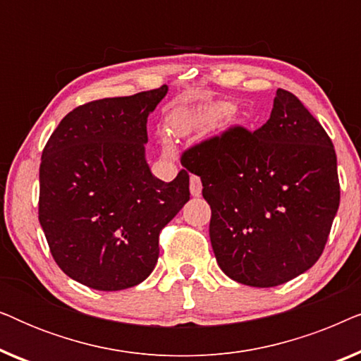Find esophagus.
Masks as SVG:
<instances>
[{"label":"esophagus","mask_w":361,"mask_h":361,"mask_svg":"<svg viewBox=\"0 0 361 361\" xmlns=\"http://www.w3.org/2000/svg\"><path fill=\"white\" fill-rule=\"evenodd\" d=\"M190 194L194 197H199L202 194V182L200 177L190 176Z\"/></svg>","instance_id":"esophagus-1"}]
</instances>
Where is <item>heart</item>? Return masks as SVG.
Masks as SVG:
<instances>
[{"instance_id": "heart-1", "label": "heart", "mask_w": 361, "mask_h": 361, "mask_svg": "<svg viewBox=\"0 0 361 361\" xmlns=\"http://www.w3.org/2000/svg\"><path fill=\"white\" fill-rule=\"evenodd\" d=\"M192 123H194V116L187 111H177L174 115L169 116V130L177 136H184L190 131ZM162 149L166 152H172V142L167 136L161 137Z\"/></svg>"}]
</instances>
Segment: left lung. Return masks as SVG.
I'll use <instances>...</instances> for the list:
<instances>
[{
  "label": "left lung",
  "instance_id": "8db88e82",
  "mask_svg": "<svg viewBox=\"0 0 361 361\" xmlns=\"http://www.w3.org/2000/svg\"><path fill=\"white\" fill-rule=\"evenodd\" d=\"M180 162L200 177L212 248L230 279L274 288L320 258L340 204L337 156L293 93L276 92L259 130L233 128L185 151Z\"/></svg>",
  "mask_w": 361,
  "mask_h": 361
}]
</instances>
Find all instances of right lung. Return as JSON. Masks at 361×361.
<instances>
[{"label":"right lung","instance_id":"1","mask_svg":"<svg viewBox=\"0 0 361 361\" xmlns=\"http://www.w3.org/2000/svg\"><path fill=\"white\" fill-rule=\"evenodd\" d=\"M169 87L103 98L68 113L42 151L39 221L63 273L97 290L140 284L159 258V231L190 199L146 161L147 116Z\"/></svg>","mask_w":361,"mask_h":361}]
</instances>
